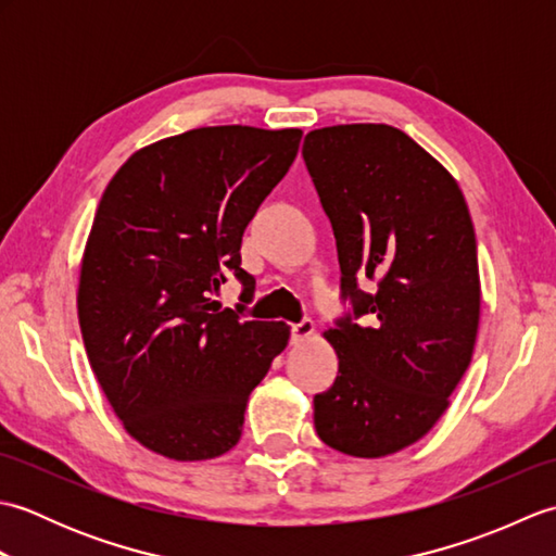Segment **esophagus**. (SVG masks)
Wrapping results in <instances>:
<instances>
[{
  "mask_svg": "<svg viewBox=\"0 0 556 556\" xmlns=\"http://www.w3.org/2000/svg\"><path fill=\"white\" fill-rule=\"evenodd\" d=\"M315 334V325L313 320H303L299 325L291 327V344H303V341H308Z\"/></svg>",
  "mask_w": 556,
  "mask_h": 556,
  "instance_id": "1",
  "label": "esophagus"
}]
</instances>
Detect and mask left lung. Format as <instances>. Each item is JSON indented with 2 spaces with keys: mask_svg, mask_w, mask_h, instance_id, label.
Here are the masks:
<instances>
[{
  "mask_svg": "<svg viewBox=\"0 0 556 556\" xmlns=\"http://www.w3.org/2000/svg\"><path fill=\"white\" fill-rule=\"evenodd\" d=\"M303 160L332 222L353 313L329 327L339 375L315 396L317 437L382 458L422 440L473 358L480 323L476 231L442 162L387 124L315 128ZM376 281L372 294L357 279Z\"/></svg>",
  "mask_w": 556,
  "mask_h": 556,
  "instance_id": "left-lung-1",
  "label": "left lung"
}]
</instances>
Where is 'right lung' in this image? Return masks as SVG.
<instances>
[{
  "mask_svg": "<svg viewBox=\"0 0 556 556\" xmlns=\"http://www.w3.org/2000/svg\"><path fill=\"white\" fill-rule=\"evenodd\" d=\"M301 128L203 126L136 150L112 176L80 260L83 344L124 430L174 460L241 440L248 396L287 349V323L212 301L241 267V236L291 167Z\"/></svg>",
  "mask_w": 556,
  "mask_h": 556,
  "instance_id": "1",
  "label": "right lung"
}]
</instances>
